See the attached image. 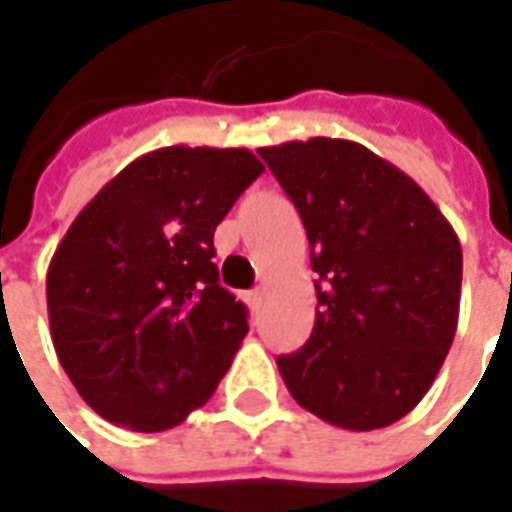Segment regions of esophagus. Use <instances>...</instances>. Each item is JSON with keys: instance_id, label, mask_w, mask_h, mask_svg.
Masks as SVG:
<instances>
[{"instance_id": "34e87169", "label": "esophagus", "mask_w": 512, "mask_h": 512, "mask_svg": "<svg viewBox=\"0 0 512 512\" xmlns=\"http://www.w3.org/2000/svg\"><path fill=\"white\" fill-rule=\"evenodd\" d=\"M246 299H249V305L257 307V305H260V299H263V291H260V288H255V291L246 293Z\"/></svg>"}]
</instances>
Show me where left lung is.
I'll return each instance as SVG.
<instances>
[{
  "label": "left lung",
  "mask_w": 512,
  "mask_h": 512,
  "mask_svg": "<svg viewBox=\"0 0 512 512\" xmlns=\"http://www.w3.org/2000/svg\"><path fill=\"white\" fill-rule=\"evenodd\" d=\"M299 210L316 271V324L277 357L291 396L335 427L407 416L455 341L463 252L430 196L366 146L310 138L263 146Z\"/></svg>",
  "instance_id": "left-lung-1"
}]
</instances>
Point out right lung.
I'll use <instances>...</instances> for the list:
<instances>
[{"instance_id": "right-lung-1", "label": "right lung", "mask_w": 512, "mask_h": 512, "mask_svg": "<svg viewBox=\"0 0 512 512\" xmlns=\"http://www.w3.org/2000/svg\"><path fill=\"white\" fill-rule=\"evenodd\" d=\"M263 174L249 149L166 146L82 207L46 274L57 360L116 427H177L219 388L249 332L219 285L213 232Z\"/></svg>"}]
</instances>
